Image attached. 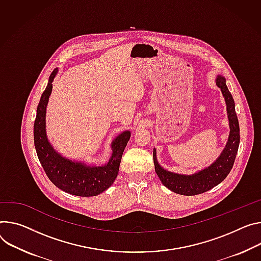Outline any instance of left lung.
I'll return each mask as SVG.
<instances>
[{
  "label": "left lung",
  "mask_w": 261,
  "mask_h": 261,
  "mask_svg": "<svg viewBox=\"0 0 261 261\" xmlns=\"http://www.w3.org/2000/svg\"><path fill=\"white\" fill-rule=\"evenodd\" d=\"M216 83L217 86L221 88L222 94L226 102L230 128L227 144L217 160L210 164L209 167L199 171L198 173H195L193 175H183L163 169L157 161L156 149L154 148L153 150L155 172L157 176L165 187H168L170 191L176 194L183 196H196L203 194L217 186L230 173L236 154H238L241 136L239 120L235 113L234 100L226 85L225 77L218 75Z\"/></svg>",
  "instance_id": "left-lung-1"
}]
</instances>
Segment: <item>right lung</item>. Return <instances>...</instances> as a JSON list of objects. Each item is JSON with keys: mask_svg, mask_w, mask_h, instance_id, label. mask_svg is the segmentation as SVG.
Listing matches in <instances>:
<instances>
[{"mask_svg": "<svg viewBox=\"0 0 261 261\" xmlns=\"http://www.w3.org/2000/svg\"><path fill=\"white\" fill-rule=\"evenodd\" d=\"M58 73L55 68L50 75L48 85L41 94L34 122V146L42 168L61 191L79 197H93L105 192L114 182L124 150L130 139V131L117 135L111 143L112 154L104 165H89L82 161L70 160L58 153L46 136L45 113L52 93L54 78Z\"/></svg>", "mask_w": 261, "mask_h": 261, "instance_id": "add662e5", "label": "right lung"}]
</instances>
